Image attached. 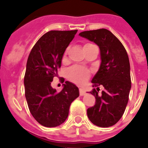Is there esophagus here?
Returning a JSON list of instances; mask_svg holds the SVG:
<instances>
[{
	"label": "esophagus",
	"instance_id": "34e87169",
	"mask_svg": "<svg viewBox=\"0 0 148 148\" xmlns=\"http://www.w3.org/2000/svg\"><path fill=\"white\" fill-rule=\"evenodd\" d=\"M86 90H84L83 88H79V94H80V96H83L86 94Z\"/></svg>",
	"mask_w": 148,
	"mask_h": 148
}]
</instances>
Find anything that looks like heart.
Listing matches in <instances>:
<instances>
[{"label":"heart","mask_w":148,"mask_h":148,"mask_svg":"<svg viewBox=\"0 0 148 148\" xmlns=\"http://www.w3.org/2000/svg\"><path fill=\"white\" fill-rule=\"evenodd\" d=\"M90 72L86 68L74 66L68 69L67 76L69 79L77 84H82L90 77Z\"/></svg>","instance_id":"heart-1"}]
</instances>
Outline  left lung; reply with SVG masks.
Wrapping results in <instances>:
<instances>
[{"label": "left lung", "mask_w": 148, "mask_h": 148, "mask_svg": "<svg viewBox=\"0 0 148 148\" xmlns=\"http://www.w3.org/2000/svg\"><path fill=\"white\" fill-rule=\"evenodd\" d=\"M79 35L94 42L100 50L101 63L91 82L90 94L95 105L87 110L89 120L99 127L114 125L123 115L131 88L130 62L125 49L119 39L106 29L86 31ZM104 87L99 93V85Z\"/></svg>", "instance_id": "left-lung-1"}]
</instances>
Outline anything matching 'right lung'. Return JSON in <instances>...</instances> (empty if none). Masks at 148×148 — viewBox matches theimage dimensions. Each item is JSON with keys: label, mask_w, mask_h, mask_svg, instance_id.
Returning <instances> with one entry per match:
<instances>
[{"label": "right lung", "mask_w": 148, "mask_h": 148, "mask_svg": "<svg viewBox=\"0 0 148 148\" xmlns=\"http://www.w3.org/2000/svg\"><path fill=\"white\" fill-rule=\"evenodd\" d=\"M77 32V30L48 32L36 42L28 58L25 96L32 115L45 127H57L63 123L71 102L79 95L78 88L69 81L62 85L60 92L51 86L61 67L66 48Z\"/></svg>", "instance_id": "right-lung-1"}]
</instances>
